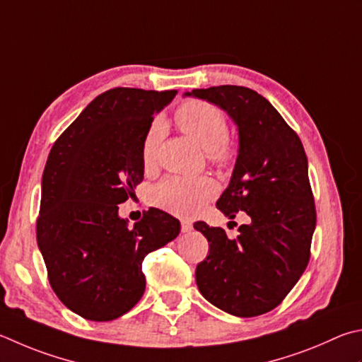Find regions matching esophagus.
Here are the masks:
<instances>
[{
  "label": "esophagus",
  "instance_id": "esophagus-1",
  "mask_svg": "<svg viewBox=\"0 0 362 362\" xmlns=\"http://www.w3.org/2000/svg\"><path fill=\"white\" fill-rule=\"evenodd\" d=\"M193 229V223L189 220H182V233H189Z\"/></svg>",
  "mask_w": 362,
  "mask_h": 362
}]
</instances>
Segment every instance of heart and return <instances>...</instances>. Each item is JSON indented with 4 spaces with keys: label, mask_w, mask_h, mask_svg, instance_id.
Wrapping results in <instances>:
<instances>
[{
    "label": "heart",
    "mask_w": 362,
    "mask_h": 362,
    "mask_svg": "<svg viewBox=\"0 0 362 362\" xmlns=\"http://www.w3.org/2000/svg\"><path fill=\"white\" fill-rule=\"evenodd\" d=\"M175 122L183 133L206 150L210 160L215 163L231 160L233 150L226 142L228 123L218 107L204 101H187L177 109ZM163 136L164 124L161 120H155L142 144V161L146 168L155 166ZM215 193L216 185L206 177H169L155 187L153 202L174 215L193 216Z\"/></svg>",
    "instance_id": "b5f03b06"
}]
</instances>
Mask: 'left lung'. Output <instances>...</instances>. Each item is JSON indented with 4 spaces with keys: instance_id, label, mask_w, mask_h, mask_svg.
Instances as JSON below:
<instances>
[{
    "instance_id": "8db88e82",
    "label": "left lung",
    "mask_w": 362,
    "mask_h": 362,
    "mask_svg": "<svg viewBox=\"0 0 362 362\" xmlns=\"http://www.w3.org/2000/svg\"><path fill=\"white\" fill-rule=\"evenodd\" d=\"M183 96L215 104L238 127V158L216 209L229 220L238 214L248 220L235 239L221 228L194 223L209 242L196 284L223 312L262 315L285 299L310 258L317 212L304 147L272 104L247 87L220 85Z\"/></svg>"
}]
</instances>
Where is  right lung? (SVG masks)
<instances>
[{"instance_id":"add662e5","label":"right lung","mask_w":362,"mask_h":362,"mask_svg":"<svg viewBox=\"0 0 362 362\" xmlns=\"http://www.w3.org/2000/svg\"><path fill=\"white\" fill-rule=\"evenodd\" d=\"M175 90L112 88L96 96L52 147L36 235L50 286L69 310L110 321L146 291L142 261L174 240L180 221L160 209L133 228L118 204L144 179L142 144Z\"/></svg>"}]
</instances>
